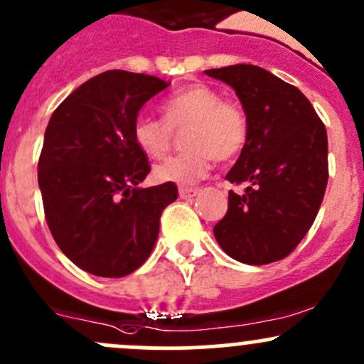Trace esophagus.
Here are the masks:
<instances>
[{
    "instance_id": "34e87169",
    "label": "esophagus",
    "mask_w": 364,
    "mask_h": 364,
    "mask_svg": "<svg viewBox=\"0 0 364 364\" xmlns=\"http://www.w3.org/2000/svg\"><path fill=\"white\" fill-rule=\"evenodd\" d=\"M199 193L198 187H178V196L182 199H191Z\"/></svg>"
}]
</instances>
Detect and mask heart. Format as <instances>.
<instances>
[{"instance_id":"1","label":"heart","mask_w":364,"mask_h":364,"mask_svg":"<svg viewBox=\"0 0 364 364\" xmlns=\"http://www.w3.org/2000/svg\"><path fill=\"white\" fill-rule=\"evenodd\" d=\"M163 118L139 116L134 123V140L149 158H161L173 144V132L183 129L182 146L187 151L171 156L154 166L158 182L189 186L208 175L213 159L232 161L248 140V118L245 109L230 99H222L217 90L194 83L178 90L161 104Z\"/></svg>"}]
</instances>
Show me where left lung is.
<instances>
[{"label": "left lung", "instance_id": "left-lung-1", "mask_svg": "<svg viewBox=\"0 0 364 364\" xmlns=\"http://www.w3.org/2000/svg\"><path fill=\"white\" fill-rule=\"evenodd\" d=\"M234 88L248 118V140L225 178L228 213L213 234L234 260L264 265L288 257L311 229L328 183V136L299 88L259 65L205 71Z\"/></svg>", "mask_w": 364, "mask_h": 364}]
</instances>
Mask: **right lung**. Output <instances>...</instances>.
Segmentation results:
<instances>
[{
    "mask_svg": "<svg viewBox=\"0 0 364 364\" xmlns=\"http://www.w3.org/2000/svg\"><path fill=\"white\" fill-rule=\"evenodd\" d=\"M166 81L105 71L76 88L53 111L38 161L50 232L69 260L100 277H123L154 248L175 183L139 186L151 171L136 147L134 123Z\"/></svg>",
    "mask_w": 364,
    "mask_h": 364,
    "instance_id": "1",
    "label": "right lung"
}]
</instances>
